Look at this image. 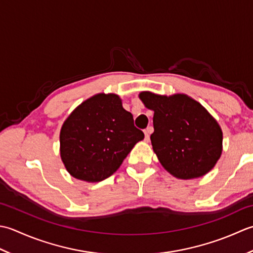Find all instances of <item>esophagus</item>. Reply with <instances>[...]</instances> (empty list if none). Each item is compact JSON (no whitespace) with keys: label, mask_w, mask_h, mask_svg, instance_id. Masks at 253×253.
<instances>
[{"label":"esophagus","mask_w":253,"mask_h":253,"mask_svg":"<svg viewBox=\"0 0 253 253\" xmlns=\"http://www.w3.org/2000/svg\"><path fill=\"white\" fill-rule=\"evenodd\" d=\"M153 132V127L152 126H148L145 131H144V134H145V142L149 141V135H151V133Z\"/></svg>","instance_id":"obj_1"}]
</instances>
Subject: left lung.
Instances as JSON below:
<instances>
[{
	"label": "left lung",
	"instance_id": "8db88e82",
	"mask_svg": "<svg viewBox=\"0 0 253 253\" xmlns=\"http://www.w3.org/2000/svg\"><path fill=\"white\" fill-rule=\"evenodd\" d=\"M138 98L154 111L153 151L178 179H194L212 170L223 152V131L215 118L185 94L141 91Z\"/></svg>",
	"mask_w": 253,
	"mask_h": 253
}]
</instances>
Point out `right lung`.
<instances>
[{
    "label": "right lung",
    "instance_id": "right-lung-1",
    "mask_svg": "<svg viewBox=\"0 0 253 253\" xmlns=\"http://www.w3.org/2000/svg\"><path fill=\"white\" fill-rule=\"evenodd\" d=\"M144 133L119 95L99 92L82 102L60 131V155L72 177L99 182L115 173Z\"/></svg>",
    "mask_w": 253,
    "mask_h": 253
}]
</instances>
